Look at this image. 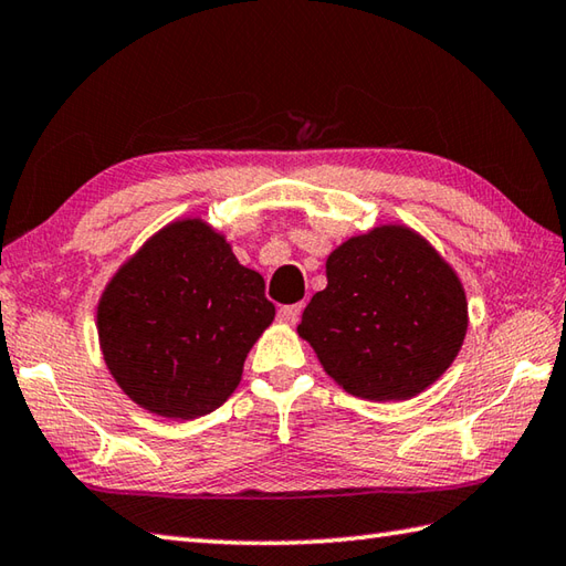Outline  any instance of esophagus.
<instances>
[{
    "mask_svg": "<svg viewBox=\"0 0 566 566\" xmlns=\"http://www.w3.org/2000/svg\"><path fill=\"white\" fill-rule=\"evenodd\" d=\"M302 308H304V304L282 306L280 308V321H282V324H286V326H294L296 321H298V316H302Z\"/></svg>",
    "mask_w": 566,
    "mask_h": 566,
    "instance_id": "1",
    "label": "esophagus"
}]
</instances>
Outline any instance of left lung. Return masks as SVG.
Returning a JSON list of instances; mask_svg holds the SVG:
<instances>
[{
	"label": "left lung",
	"mask_w": 566,
	"mask_h": 566,
	"mask_svg": "<svg viewBox=\"0 0 566 566\" xmlns=\"http://www.w3.org/2000/svg\"><path fill=\"white\" fill-rule=\"evenodd\" d=\"M467 331L461 276L405 223L340 242L326 260V290L296 326L328 378L373 402L424 392L457 360Z\"/></svg>",
	"instance_id": "left-lung-1"
}]
</instances>
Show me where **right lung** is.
<instances>
[{
	"label": "right lung",
	"instance_id": "right-lung-1",
	"mask_svg": "<svg viewBox=\"0 0 566 566\" xmlns=\"http://www.w3.org/2000/svg\"><path fill=\"white\" fill-rule=\"evenodd\" d=\"M274 321L264 280L201 216L144 240L97 298V340L117 387L164 419H196L235 392Z\"/></svg>",
	"mask_w": 566,
	"mask_h": 566
}]
</instances>
